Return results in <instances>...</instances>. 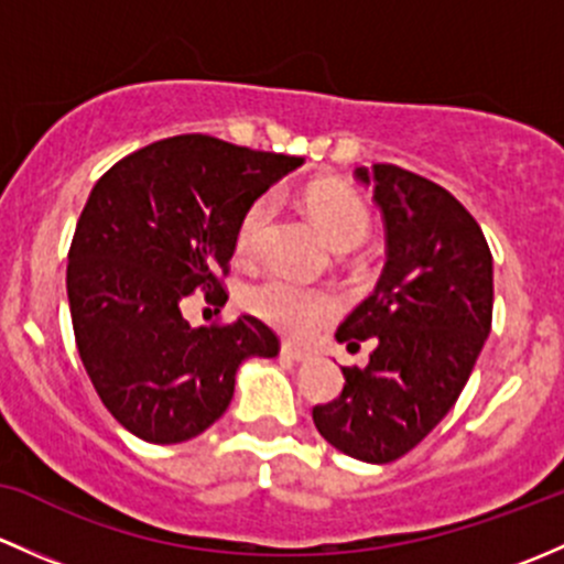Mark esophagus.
<instances>
[{
	"label": "esophagus",
	"mask_w": 564,
	"mask_h": 564,
	"mask_svg": "<svg viewBox=\"0 0 564 564\" xmlns=\"http://www.w3.org/2000/svg\"><path fill=\"white\" fill-rule=\"evenodd\" d=\"M282 356L288 358V361H293V364H306V361H312V352H310V350H304V347L290 345V341H284V345H282Z\"/></svg>",
	"instance_id": "34e87169"
}]
</instances>
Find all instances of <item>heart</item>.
<instances>
[{"label": "heart", "mask_w": 564, "mask_h": 564, "mask_svg": "<svg viewBox=\"0 0 564 564\" xmlns=\"http://www.w3.org/2000/svg\"><path fill=\"white\" fill-rule=\"evenodd\" d=\"M271 206H274L271 195H263L243 212L239 234H236V249L241 258H249L258 249L260 236L269 225ZM310 208L336 249H352L367 241L371 228L369 212L361 197L352 195L350 189H317L310 195ZM243 306L282 334L304 336L334 315L336 299L323 288L299 284L282 274H269L249 284L243 293Z\"/></svg>", "instance_id": "b5f03b06"}]
</instances>
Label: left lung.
I'll list each match as a JSON object with an SVG mask.
<instances>
[{
	"instance_id": "obj_1",
	"label": "left lung",
	"mask_w": 564,
	"mask_h": 564,
	"mask_svg": "<svg viewBox=\"0 0 564 564\" xmlns=\"http://www.w3.org/2000/svg\"><path fill=\"white\" fill-rule=\"evenodd\" d=\"M386 225V269L336 341L377 347L345 388L312 410L341 454L397 462L454 408L491 330L495 263L473 214L448 189L397 165L356 167Z\"/></svg>"
}]
</instances>
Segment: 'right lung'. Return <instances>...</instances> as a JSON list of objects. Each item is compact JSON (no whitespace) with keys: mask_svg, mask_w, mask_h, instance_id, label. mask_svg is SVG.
<instances>
[{"mask_svg":"<svg viewBox=\"0 0 564 564\" xmlns=\"http://www.w3.org/2000/svg\"><path fill=\"white\" fill-rule=\"evenodd\" d=\"M301 165L304 156L176 135L95 184L67 254V301L86 375L127 432L154 445L197 437L228 410L241 364L280 352L258 317L193 328L182 301L223 295L217 274L243 212Z\"/></svg>","mask_w":564,"mask_h":564,"instance_id":"obj_1","label":"right lung"}]
</instances>
